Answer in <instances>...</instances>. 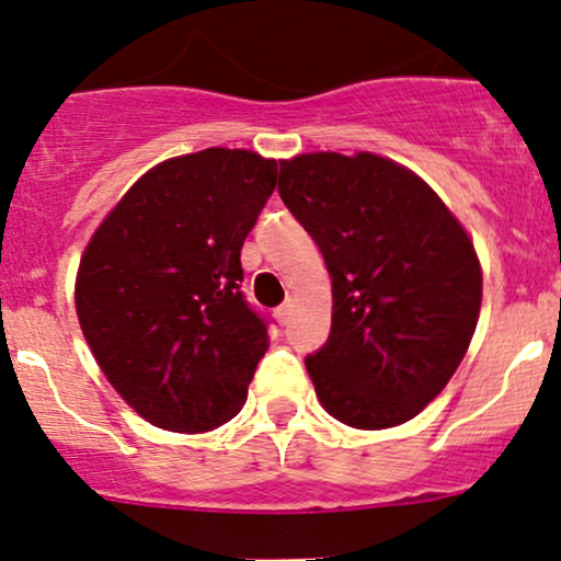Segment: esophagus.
<instances>
[{
  "mask_svg": "<svg viewBox=\"0 0 561 561\" xmlns=\"http://www.w3.org/2000/svg\"><path fill=\"white\" fill-rule=\"evenodd\" d=\"M274 317H276V322H279V325H287V322H290V317H293V304L276 306Z\"/></svg>",
  "mask_w": 561,
  "mask_h": 561,
  "instance_id": "obj_1",
  "label": "esophagus"
}]
</instances>
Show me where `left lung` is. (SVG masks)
Segmentation results:
<instances>
[{
	"mask_svg": "<svg viewBox=\"0 0 561 561\" xmlns=\"http://www.w3.org/2000/svg\"><path fill=\"white\" fill-rule=\"evenodd\" d=\"M279 167L282 202L333 279L330 335L306 355L317 398L350 427L414 420L479 322L473 241L420 176L381 156L311 152Z\"/></svg>",
	"mask_w": 561,
	"mask_h": 561,
	"instance_id": "obj_1",
	"label": "left lung"
}]
</instances>
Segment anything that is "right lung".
Returning <instances> with one entry per match:
<instances>
[{
    "label": "right lung",
    "instance_id": "right-lung-1",
    "mask_svg": "<svg viewBox=\"0 0 561 561\" xmlns=\"http://www.w3.org/2000/svg\"><path fill=\"white\" fill-rule=\"evenodd\" d=\"M276 187V161L209 150L150 169L93 233L75 306L93 357L156 427L206 433L236 416L268 350L244 298L241 244Z\"/></svg>",
    "mask_w": 561,
    "mask_h": 561
}]
</instances>
